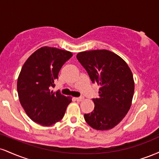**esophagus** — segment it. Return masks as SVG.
Listing matches in <instances>:
<instances>
[{
  "instance_id": "esophagus-1",
  "label": "esophagus",
  "mask_w": 159,
  "mask_h": 159,
  "mask_svg": "<svg viewBox=\"0 0 159 159\" xmlns=\"http://www.w3.org/2000/svg\"><path fill=\"white\" fill-rule=\"evenodd\" d=\"M75 98V100L77 102H81L82 100L84 99L83 97H76V98Z\"/></svg>"
}]
</instances>
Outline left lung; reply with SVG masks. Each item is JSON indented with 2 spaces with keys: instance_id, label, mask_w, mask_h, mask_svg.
I'll return each instance as SVG.
<instances>
[{
  "instance_id": "obj_1",
  "label": "left lung",
  "mask_w": 159,
  "mask_h": 159,
  "mask_svg": "<svg viewBox=\"0 0 159 159\" xmlns=\"http://www.w3.org/2000/svg\"><path fill=\"white\" fill-rule=\"evenodd\" d=\"M77 59L90 76L100 86L93 98L94 110L84 114L87 123L96 130H108L125 117L132 105L134 82L132 71L124 60L105 50L82 52Z\"/></svg>"
}]
</instances>
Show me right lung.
<instances>
[{"label":"right lung","instance_id":"right-lung-1","mask_svg":"<svg viewBox=\"0 0 159 159\" xmlns=\"http://www.w3.org/2000/svg\"><path fill=\"white\" fill-rule=\"evenodd\" d=\"M68 51L42 47L24 63L18 78L19 101L33 121L49 126L62 120L72 98L51 91L63 65L70 59Z\"/></svg>","mask_w":159,"mask_h":159}]
</instances>
